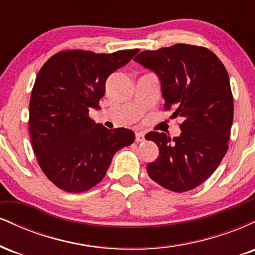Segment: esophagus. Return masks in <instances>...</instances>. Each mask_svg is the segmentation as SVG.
Segmentation results:
<instances>
[{
  "instance_id": "1",
  "label": "esophagus",
  "mask_w": 255,
  "mask_h": 255,
  "mask_svg": "<svg viewBox=\"0 0 255 255\" xmlns=\"http://www.w3.org/2000/svg\"><path fill=\"white\" fill-rule=\"evenodd\" d=\"M145 140V134L142 131H137L135 133V141L136 142H141Z\"/></svg>"
}]
</instances>
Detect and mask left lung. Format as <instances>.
Here are the masks:
<instances>
[{"label": "left lung", "mask_w": 255, "mask_h": 255, "mask_svg": "<svg viewBox=\"0 0 255 255\" xmlns=\"http://www.w3.org/2000/svg\"><path fill=\"white\" fill-rule=\"evenodd\" d=\"M134 61L159 79L165 109L184 119L174 139L146 134L159 148L156 162L146 166L148 176L169 191H191L211 176L228 151L234 102L227 69L209 49L188 44L142 51Z\"/></svg>", "instance_id": "8db88e82"}]
</instances>
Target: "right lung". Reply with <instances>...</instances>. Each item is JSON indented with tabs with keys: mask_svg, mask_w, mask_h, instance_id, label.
<instances>
[{
	"mask_svg": "<svg viewBox=\"0 0 255 255\" xmlns=\"http://www.w3.org/2000/svg\"><path fill=\"white\" fill-rule=\"evenodd\" d=\"M137 51H61L38 73L30 101L31 142L43 172L58 188L89 191L103 180L114 154L135 139L129 129L96 124L89 111L101 109L108 77Z\"/></svg>",
	"mask_w": 255,
	"mask_h": 255,
	"instance_id": "add662e5",
	"label": "right lung"
}]
</instances>
